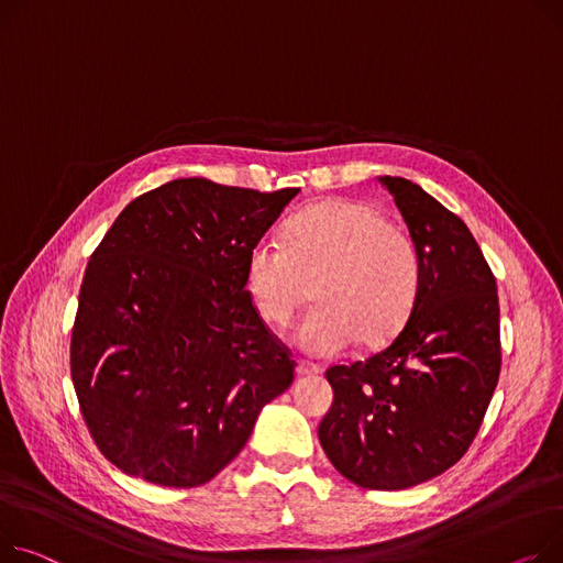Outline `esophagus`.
<instances>
[{
	"mask_svg": "<svg viewBox=\"0 0 563 563\" xmlns=\"http://www.w3.org/2000/svg\"><path fill=\"white\" fill-rule=\"evenodd\" d=\"M321 368L317 364H310V362H298L296 364V376H319Z\"/></svg>",
	"mask_w": 563,
	"mask_h": 563,
	"instance_id": "obj_1",
	"label": "esophagus"
}]
</instances>
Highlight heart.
<instances>
[{
    "label": "heart",
    "mask_w": 563,
    "mask_h": 563,
    "mask_svg": "<svg viewBox=\"0 0 563 563\" xmlns=\"http://www.w3.org/2000/svg\"><path fill=\"white\" fill-rule=\"evenodd\" d=\"M312 283L317 308L294 342L312 357H334L360 334L376 344L407 321L421 287V255L371 203L321 201L287 223L285 242L260 240L246 260L253 306L272 325L294 319Z\"/></svg>",
    "instance_id": "obj_1"
}]
</instances>
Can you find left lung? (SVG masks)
<instances>
[{"label": "left lung", "mask_w": 563, "mask_h": 563, "mask_svg": "<svg viewBox=\"0 0 563 563\" xmlns=\"http://www.w3.org/2000/svg\"><path fill=\"white\" fill-rule=\"evenodd\" d=\"M421 255V287L391 344L325 378L319 441L364 489L400 492L457 464L500 376L496 278L466 223L400 176H378Z\"/></svg>", "instance_id": "left-lung-1"}]
</instances>
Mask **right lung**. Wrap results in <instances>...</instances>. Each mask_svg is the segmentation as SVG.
<instances>
[{"label": "right lung", "mask_w": 563, "mask_h": 563, "mask_svg": "<svg viewBox=\"0 0 563 563\" xmlns=\"http://www.w3.org/2000/svg\"><path fill=\"white\" fill-rule=\"evenodd\" d=\"M298 192L176 178L131 201L92 253L71 383L124 473L174 489L210 482L289 389L294 362L253 308L246 260Z\"/></svg>", "instance_id": "add662e5"}]
</instances>
